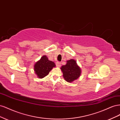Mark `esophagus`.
Returning a JSON list of instances; mask_svg holds the SVG:
<instances>
[{
    "label": "esophagus",
    "mask_w": 120,
    "mask_h": 120,
    "mask_svg": "<svg viewBox=\"0 0 120 120\" xmlns=\"http://www.w3.org/2000/svg\"><path fill=\"white\" fill-rule=\"evenodd\" d=\"M56 66L57 67H60L61 66V63L60 62H56Z\"/></svg>",
    "instance_id": "1"
}]
</instances>
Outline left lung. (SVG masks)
Masks as SVG:
<instances>
[{
  "mask_svg": "<svg viewBox=\"0 0 120 120\" xmlns=\"http://www.w3.org/2000/svg\"><path fill=\"white\" fill-rule=\"evenodd\" d=\"M67 62V64L61 67L60 69L65 80L71 82L79 78L81 74V70L75 60L71 59Z\"/></svg>",
  "mask_w": 120,
  "mask_h": 120,
  "instance_id": "1",
  "label": "left lung"
}]
</instances>
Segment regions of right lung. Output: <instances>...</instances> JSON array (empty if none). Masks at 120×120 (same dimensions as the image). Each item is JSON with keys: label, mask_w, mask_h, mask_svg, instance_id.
Masks as SVG:
<instances>
[{"label": "right lung", "mask_w": 120, "mask_h": 120, "mask_svg": "<svg viewBox=\"0 0 120 120\" xmlns=\"http://www.w3.org/2000/svg\"><path fill=\"white\" fill-rule=\"evenodd\" d=\"M55 67L56 65L53 61L49 60L48 57L43 56L35 63L34 69L38 77L42 79L48 75L52 68Z\"/></svg>", "instance_id": "obj_1"}]
</instances>
